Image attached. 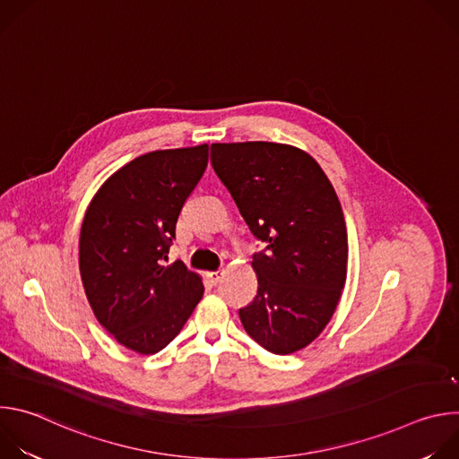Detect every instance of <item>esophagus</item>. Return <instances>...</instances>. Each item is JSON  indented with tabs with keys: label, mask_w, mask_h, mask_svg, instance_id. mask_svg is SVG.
Returning a JSON list of instances; mask_svg holds the SVG:
<instances>
[{
	"label": "esophagus",
	"mask_w": 459,
	"mask_h": 459,
	"mask_svg": "<svg viewBox=\"0 0 459 459\" xmlns=\"http://www.w3.org/2000/svg\"><path fill=\"white\" fill-rule=\"evenodd\" d=\"M223 274H225L223 271H216V273H209V274H207V278L211 280V283L218 285V283L223 280Z\"/></svg>",
	"instance_id": "obj_1"
}]
</instances>
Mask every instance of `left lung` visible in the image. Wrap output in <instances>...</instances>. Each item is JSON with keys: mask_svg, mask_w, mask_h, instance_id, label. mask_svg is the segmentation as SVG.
Listing matches in <instances>:
<instances>
[{"mask_svg": "<svg viewBox=\"0 0 459 459\" xmlns=\"http://www.w3.org/2000/svg\"><path fill=\"white\" fill-rule=\"evenodd\" d=\"M211 161L250 232L257 292L239 308L247 334L274 354L310 345L347 280L349 239L333 183L305 151L273 142L212 143Z\"/></svg>", "mask_w": 459, "mask_h": 459, "instance_id": "8db88e82", "label": "left lung"}]
</instances>
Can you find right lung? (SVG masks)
<instances>
[{"label":"right lung","mask_w":459,"mask_h":459,"mask_svg":"<svg viewBox=\"0 0 459 459\" xmlns=\"http://www.w3.org/2000/svg\"><path fill=\"white\" fill-rule=\"evenodd\" d=\"M209 163V145L154 151L98 188L80 232V274L96 319L117 343L156 354L204 298L202 276L163 265L176 221Z\"/></svg>","instance_id":"add662e5"}]
</instances>
